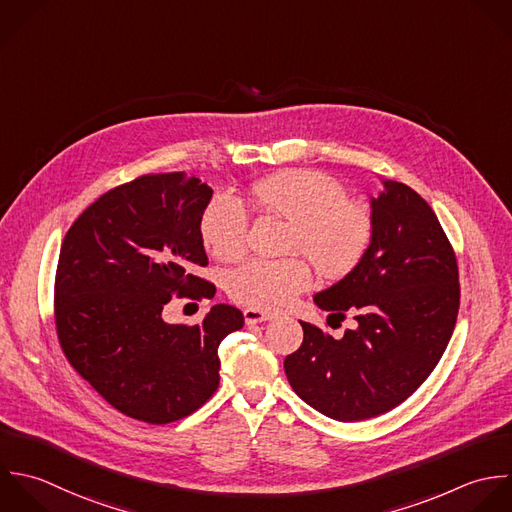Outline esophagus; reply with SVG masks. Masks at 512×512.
<instances>
[{
    "label": "esophagus",
    "instance_id": "obj_1",
    "mask_svg": "<svg viewBox=\"0 0 512 512\" xmlns=\"http://www.w3.org/2000/svg\"><path fill=\"white\" fill-rule=\"evenodd\" d=\"M243 315H245V323H247V325L265 323V321H271V319L275 317L273 313H265V311H259V309H245Z\"/></svg>",
    "mask_w": 512,
    "mask_h": 512
}]
</instances>
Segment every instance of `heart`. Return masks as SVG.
Instances as JSON below:
<instances>
[{
	"mask_svg": "<svg viewBox=\"0 0 512 512\" xmlns=\"http://www.w3.org/2000/svg\"><path fill=\"white\" fill-rule=\"evenodd\" d=\"M249 197L263 213L289 221L287 251L305 255L325 277L351 273L371 245V213L349 201L347 189L325 173H277L253 183ZM199 229L207 251L217 259L231 261L247 249L249 215L231 195L221 193L207 203ZM311 283L313 271L303 257L249 259L227 275V293L251 309L277 311Z\"/></svg>",
	"mask_w": 512,
	"mask_h": 512,
	"instance_id": "b5f03b06",
	"label": "heart"
}]
</instances>
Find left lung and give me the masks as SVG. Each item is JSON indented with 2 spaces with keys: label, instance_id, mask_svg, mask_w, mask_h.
Masks as SVG:
<instances>
[{
  "label": "left lung",
  "instance_id": "8db88e82",
  "mask_svg": "<svg viewBox=\"0 0 512 512\" xmlns=\"http://www.w3.org/2000/svg\"><path fill=\"white\" fill-rule=\"evenodd\" d=\"M371 199L373 237L361 263L315 295L329 317L351 313L341 339L303 323L287 355L293 391L335 421H363L409 399L441 361L459 315L455 251L431 205L409 185L383 181Z\"/></svg>",
  "mask_w": 512,
  "mask_h": 512
}]
</instances>
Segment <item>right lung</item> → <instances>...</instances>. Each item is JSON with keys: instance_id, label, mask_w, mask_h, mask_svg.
Instances as JSON below:
<instances>
[{"instance_id": "right-lung-1", "label": "right lung", "mask_w": 512, "mask_h": 512, "mask_svg": "<svg viewBox=\"0 0 512 512\" xmlns=\"http://www.w3.org/2000/svg\"><path fill=\"white\" fill-rule=\"evenodd\" d=\"M213 195L183 171L141 175L103 193L69 227L55 271V329L69 365L119 413L167 425L219 387V343L243 313L213 305L203 323L169 325L173 295L211 299L201 215Z\"/></svg>"}]
</instances>
